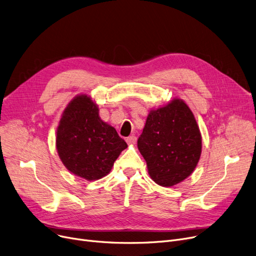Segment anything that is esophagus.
Returning a JSON list of instances; mask_svg holds the SVG:
<instances>
[{
  "instance_id": "1",
  "label": "esophagus",
  "mask_w": 256,
  "mask_h": 256,
  "mask_svg": "<svg viewBox=\"0 0 256 256\" xmlns=\"http://www.w3.org/2000/svg\"><path fill=\"white\" fill-rule=\"evenodd\" d=\"M136 142H137V137L136 136L132 135V136H130V137L126 138V143L128 145H135Z\"/></svg>"
}]
</instances>
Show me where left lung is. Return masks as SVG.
<instances>
[{
	"label": "left lung",
	"mask_w": 256,
	"mask_h": 256,
	"mask_svg": "<svg viewBox=\"0 0 256 256\" xmlns=\"http://www.w3.org/2000/svg\"><path fill=\"white\" fill-rule=\"evenodd\" d=\"M201 148L195 116L178 98L150 111L138 139L150 178L162 186H176L189 178L199 162Z\"/></svg>",
	"instance_id": "left-lung-1"
}]
</instances>
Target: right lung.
I'll use <instances>...</instances> for the list:
<instances>
[{
    "label": "right lung",
    "instance_id": "1",
    "mask_svg": "<svg viewBox=\"0 0 256 256\" xmlns=\"http://www.w3.org/2000/svg\"><path fill=\"white\" fill-rule=\"evenodd\" d=\"M98 106L87 94L74 96L64 109L56 134L61 162L74 176L98 180L109 174L128 144L100 117Z\"/></svg>",
    "mask_w": 256,
    "mask_h": 256
}]
</instances>
